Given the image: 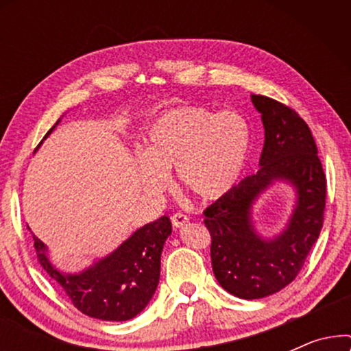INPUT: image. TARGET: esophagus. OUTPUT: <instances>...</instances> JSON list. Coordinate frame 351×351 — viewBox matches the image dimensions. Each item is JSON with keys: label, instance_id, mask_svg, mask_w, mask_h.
Segmentation results:
<instances>
[{"label": "esophagus", "instance_id": "34e87169", "mask_svg": "<svg viewBox=\"0 0 351 351\" xmlns=\"http://www.w3.org/2000/svg\"><path fill=\"white\" fill-rule=\"evenodd\" d=\"M171 222L176 228H179V227H182V225H185L186 222H189V217H186L184 213H176L171 215Z\"/></svg>", "mask_w": 351, "mask_h": 351}]
</instances>
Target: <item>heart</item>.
<instances>
[{
  "mask_svg": "<svg viewBox=\"0 0 351 351\" xmlns=\"http://www.w3.org/2000/svg\"><path fill=\"white\" fill-rule=\"evenodd\" d=\"M251 141V126L238 112L215 113L206 107L169 110L148 129L138 177L150 193H161L167 186V174L176 169L182 190L204 201L220 199L241 179Z\"/></svg>",
  "mask_w": 351,
  "mask_h": 351,
  "instance_id": "heart-1",
  "label": "heart"
}]
</instances>
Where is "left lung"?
I'll return each instance as SVG.
<instances>
[{"mask_svg":"<svg viewBox=\"0 0 351 351\" xmlns=\"http://www.w3.org/2000/svg\"><path fill=\"white\" fill-rule=\"evenodd\" d=\"M252 104L265 128L261 169L204 210L214 275L225 291L246 300L294 281L319 237L326 208V174L308 124L267 95H252ZM273 180L291 181L298 204L285 232L263 240L252 227L250 208Z\"/></svg>","mask_w":351,"mask_h":351,"instance_id":"left-lung-1","label":"left lung"}]
</instances>
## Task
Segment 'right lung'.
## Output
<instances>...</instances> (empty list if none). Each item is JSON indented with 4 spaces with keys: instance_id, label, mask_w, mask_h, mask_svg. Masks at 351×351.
<instances>
[{
    "instance_id": "1",
    "label": "right lung",
    "mask_w": 351,
    "mask_h": 351,
    "mask_svg": "<svg viewBox=\"0 0 351 351\" xmlns=\"http://www.w3.org/2000/svg\"><path fill=\"white\" fill-rule=\"evenodd\" d=\"M171 232V220L162 215L138 228L113 254L80 275L56 270L46 256L45 244L36 237L33 239L38 262L59 282L81 313L102 321H126L141 313L155 294L160 281L161 251Z\"/></svg>"
}]
</instances>
